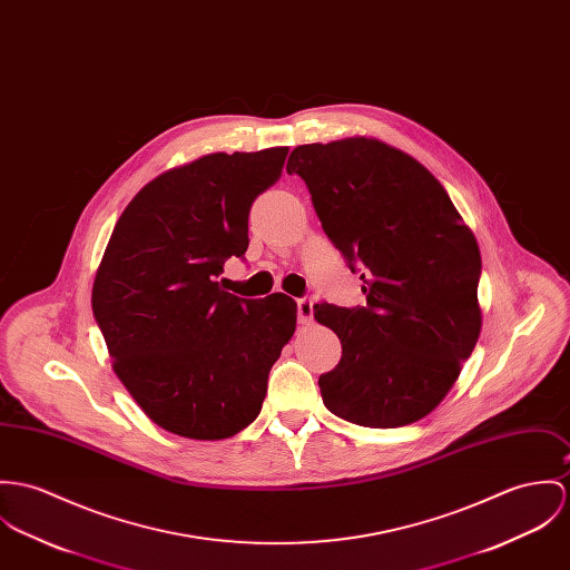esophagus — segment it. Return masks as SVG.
Segmentation results:
<instances>
[{"label":"esophagus","instance_id":"34e87169","mask_svg":"<svg viewBox=\"0 0 570 570\" xmlns=\"http://www.w3.org/2000/svg\"><path fill=\"white\" fill-rule=\"evenodd\" d=\"M311 320H313V301L309 296L298 298V322L309 324Z\"/></svg>","mask_w":570,"mask_h":570}]
</instances>
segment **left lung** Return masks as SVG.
<instances>
[{
	"mask_svg": "<svg viewBox=\"0 0 570 570\" xmlns=\"http://www.w3.org/2000/svg\"><path fill=\"white\" fill-rule=\"evenodd\" d=\"M287 174L305 180L326 237L362 272L363 307H313L342 342L317 381L326 410L372 429L431 414L481 333L472 230L426 167L376 139L298 146Z\"/></svg>",
	"mask_w": 570,
	"mask_h": 570,
	"instance_id": "8db88e82",
	"label": "left lung"
}]
</instances>
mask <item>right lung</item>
I'll return each mask as SVG.
<instances>
[{"label":"right lung","instance_id":"add662e5","mask_svg":"<svg viewBox=\"0 0 570 570\" xmlns=\"http://www.w3.org/2000/svg\"><path fill=\"white\" fill-rule=\"evenodd\" d=\"M287 148L215 153L150 180L117 219L91 305L112 370L169 433L224 440L261 412L267 374L296 331V303L222 289L248 250V213Z\"/></svg>","mask_w":570,"mask_h":570}]
</instances>
